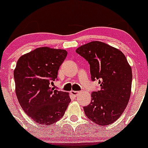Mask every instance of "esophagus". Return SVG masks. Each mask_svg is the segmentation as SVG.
Here are the masks:
<instances>
[{
	"mask_svg": "<svg viewBox=\"0 0 148 148\" xmlns=\"http://www.w3.org/2000/svg\"><path fill=\"white\" fill-rule=\"evenodd\" d=\"M70 93H71V95H72L73 97H76L77 96V95L79 94V92H77V91H74V90H71V92H70Z\"/></svg>",
	"mask_w": 148,
	"mask_h": 148,
	"instance_id": "esophagus-1",
	"label": "esophagus"
}]
</instances>
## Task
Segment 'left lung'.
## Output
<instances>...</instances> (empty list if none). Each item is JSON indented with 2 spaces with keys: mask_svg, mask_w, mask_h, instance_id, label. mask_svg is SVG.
<instances>
[{
  "mask_svg": "<svg viewBox=\"0 0 148 148\" xmlns=\"http://www.w3.org/2000/svg\"><path fill=\"white\" fill-rule=\"evenodd\" d=\"M88 62L91 79L99 80V90L92 92L90 104L84 107L86 117L97 125L113 123L129 102L132 74L126 57L120 50L100 41H92L76 50Z\"/></svg>",
  "mask_w": 148,
  "mask_h": 148,
  "instance_id": "left-lung-1",
  "label": "left lung"
}]
</instances>
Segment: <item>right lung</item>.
Masks as SVG:
<instances>
[{"instance_id":"add662e5","label":"right lung","mask_w":148,"mask_h":148,"mask_svg":"<svg viewBox=\"0 0 148 148\" xmlns=\"http://www.w3.org/2000/svg\"><path fill=\"white\" fill-rule=\"evenodd\" d=\"M63 49L38 48L19 58L14 70L16 93L26 114L40 125L62 118L71 102L67 92L50 87L66 57Z\"/></svg>"}]
</instances>
